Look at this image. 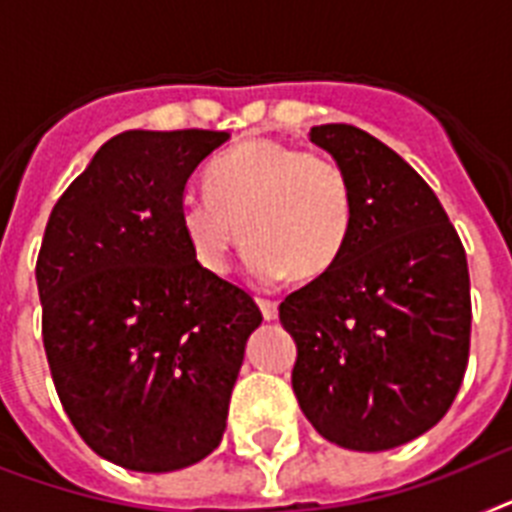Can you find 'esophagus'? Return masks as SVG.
<instances>
[{"label": "esophagus", "mask_w": 512, "mask_h": 512, "mask_svg": "<svg viewBox=\"0 0 512 512\" xmlns=\"http://www.w3.org/2000/svg\"><path fill=\"white\" fill-rule=\"evenodd\" d=\"M259 308L266 322H272V319H277V314H280V311H277V303L266 301V298H259Z\"/></svg>", "instance_id": "obj_1"}]
</instances>
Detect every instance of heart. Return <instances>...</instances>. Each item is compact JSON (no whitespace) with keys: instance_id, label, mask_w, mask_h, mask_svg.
Masks as SVG:
<instances>
[{"instance_id":"heart-1","label":"heart","mask_w":512,"mask_h":512,"mask_svg":"<svg viewBox=\"0 0 512 512\" xmlns=\"http://www.w3.org/2000/svg\"><path fill=\"white\" fill-rule=\"evenodd\" d=\"M198 264L225 274L240 235L248 266L264 282L293 272L314 280L340 259L353 227V190L335 159L269 138H251L206 170V196L188 193L177 209Z\"/></svg>"}]
</instances>
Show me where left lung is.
Instances as JSON below:
<instances>
[{
  "instance_id": "obj_1",
  "label": "left lung",
  "mask_w": 512,
  "mask_h": 512,
  "mask_svg": "<svg viewBox=\"0 0 512 512\" xmlns=\"http://www.w3.org/2000/svg\"><path fill=\"white\" fill-rule=\"evenodd\" d=\"M353 190L340 259L280 303L298 358L293 392L324 439L379 453L429 432L471 348L463 243L411 164L353 125L311 128Z\"/></svg>"
}]
</instances>
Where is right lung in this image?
Segmentation results:
<instances>
[{
	"label": "right lung",
	"mask_w": 512,
	"mask_h": 512,
	"mask_svg": "<svg viewBox=\"0 0 512 512\" xmlns=\"http://www.w3.org/2000/svg\"><path fill=\"white\" fill-rule=\"evenodd\" d=\"M217 130H125L94 154L46 222L36 261L41 335L59 403L91 450L167 474L222 442L261 311L206 272L180 230Z\"/></svg>",
	"instance_id": "right-lung-1"
}]
</instances>
